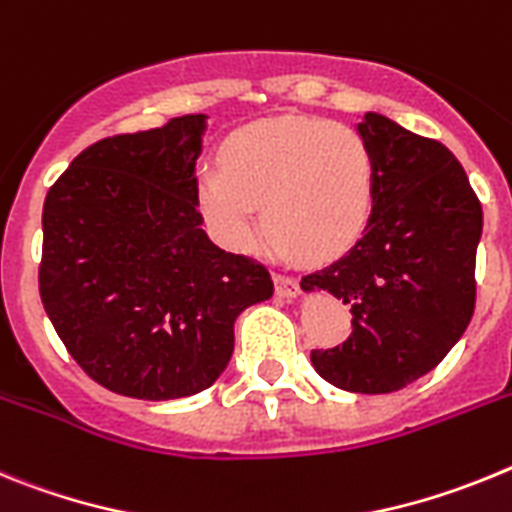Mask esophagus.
I'll return each mask as SVG.
<instances>
[{"mask_svg":"<svg viewBox=\"0 0 512 512\" xmlns=\"http://www.w3.org/2000/svg\"><path fill=\"white\" fill-rule=\"evenodd\" d=\"M273 281H275V293L281 296V299L291 301L299 296V283L293 281L291 275H283V273H273Z\"/></svg>","mask_w":512,"mask_h":512,"instance_id":"esophagus-1","label":"esophagus"}]
</instances>
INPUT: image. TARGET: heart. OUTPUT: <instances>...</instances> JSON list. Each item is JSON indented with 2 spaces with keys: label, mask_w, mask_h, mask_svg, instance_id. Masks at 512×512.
I'll list each match as a JSON object with an SVG mask.
<instances>
[{
  "label": "heart",
  "mask_w": 512,
  "mask_h": 512,
  "mask_svg": "<svg viewBox=\"0 0 512 512\" xmlns=\"http://www.w3.org/2000/svg\"><path fill=\"white\" fill-rule=\"evenodd\" d=\"M198 206L213 237L250 250L265 231L288 257L330 262L366 231L376 167L361 133L317 118H275L231 133L221 167L198 170Z\"/></svg>",
  "instance_id": "1"
}]
</instances>
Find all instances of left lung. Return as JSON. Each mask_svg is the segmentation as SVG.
Instances as JSON below:
<instances>
[{"label": "left lung", "mask_w": 512, "mask_h": 512, "mask_svg": "<svg viewBox=\"0 0 512 512\" xmlns=\"http://www.w3.org/2000/svg\"><path fill=\"white\" fill-rule=\"evenodd\" d=\"M355 128L376 167L371 219L348 255L301 288L332 293L353 314L348 340L311 350L319 376L355 394H389L433 371L469 327L482 206L441 141L379 113Z\"/></svg>", "instance_id": "obj_1"}]
</instances>
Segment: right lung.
Returning <instances> with one entry per match:
<instances>
[{
	"instance_id": "right-lung-1",
	"label": "right lung",
	"mask_w": 512,
	"mask_h": 512,
	"mask_svg": "<svg viewBox=\"0 0 512 512\" xmlns=\"http://www.w3.org/2000/svg\"><path fill=\"white\" fill-rule=\"evenodd\" d=\"M206 118L87 146L43 203V309L82 371L123 397L208 389L229 366L239 314L273 296L260 262L201 229Z\"/></svg>"
}]
</instances>
